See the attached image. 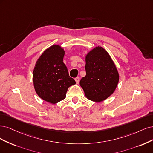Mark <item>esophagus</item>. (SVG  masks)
I'll return each mask as SVG.
<instances>
[{"instance_id":"obj_1","label":"esophagus","mask_w":153,"mask_h":153,"mask_svg":"<svg viewBox=\"0 0 153 153\" xmlns=\"http://www.w3.org/2000/svg\"><path fill=\"white\" fill-rule=\"evenodd\" d=\"M79 80H80V78L79 77H77L75 78V81H76L77 84H78L79 82Z\"/></svg>"}]
</instances>
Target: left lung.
<instances>
[{
	"mask_svg": "<svg viewBox=\"0 0 153 153\" xmlns=\"http://www.w3.org/2000/svg\"><path fill=\"white\" fill-rule=\"evenodd\" d=\"M86 75L80 86L88 99L100 102L111 96L119 82V74L109 54L101 46H97L86 56Z\"/></svg>",
	"mask_w": 153,
	"mask_h": 153,
	"instance_id": "8db88e82",
	"label": "left lung"
}]
</instances>
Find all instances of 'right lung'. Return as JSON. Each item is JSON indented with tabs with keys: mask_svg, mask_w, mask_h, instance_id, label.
Here are the masks:
<instances>
[{
	"mask_svg": "<svg viewBox=\"0 0 153 153\" xmlns=\"http://www.w3.org/2000/svg\"><path fill=\"white\" fill-rule=\"evenodd\" d=\"M64 55L65 51L60 46H50L37 60L33 71V82L37 94L53 104L63 100L68 87L76 84L63 62Z\"/></svg>",
	"mask_w": 153,
	"mask_h": 153,
	"instance_id": "1",
	"label": "right lung"
}]
</instances>
